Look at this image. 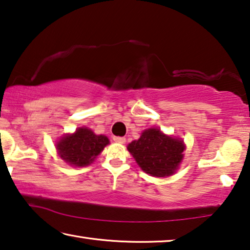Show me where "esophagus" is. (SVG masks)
Here are the masks:
<instances>
[{
  "label": "esophagus",
  "mask_w": 250,
  "mask_h": 250,
  "mask_svg": "<svg viewBox=\"0 0 250 250\" xmlns=\"http://www.w3.org/2000/svg\"><path fill=\"white\" fill-rule=\"evenodd\" d=\"M114 141L115 142H117V143H125V141H126V139L125 137H123V136H114Z\"/></svg>",
  "instance_id": "obj_1"
}]
</instances>
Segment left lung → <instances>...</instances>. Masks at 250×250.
<instances>
[{
    "mask_svg": "<svg viewBox=\"0 0 250 250\" xmlns=\"http://www.w3.org/2000/svg\"><path fill=\"white\" fill-rule=\"evenodd\" d=\"M127 150L144 172L153 177H168L178 169L185 144L183 140L152 127L141 134L139 140L129 143Z\"/></svg>",
    "mask_w": 250,
    "mask_h": 250,
    "instance_id": "left-lung-1",
    "label": "left lung"
}]
</instances>
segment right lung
I'll list each match as a JSON object with an SVG mask.
<instances>
[{"label":"right lung","instance_id":"1","mask_svg":"<svg viewBox=\"0 0 250 250\" xmlns=\"http://www.w3.org/2000/svg\"><path fill=\"white\" fill-rule=\"evenodd\" d=\"M108 144L107 136L96 135L88 127H79L75 133L61 137L56 149L66 164L73 167H85L95 161Z\"/></svg>","mask_w":250,"mask_h":250}]
</instances>
